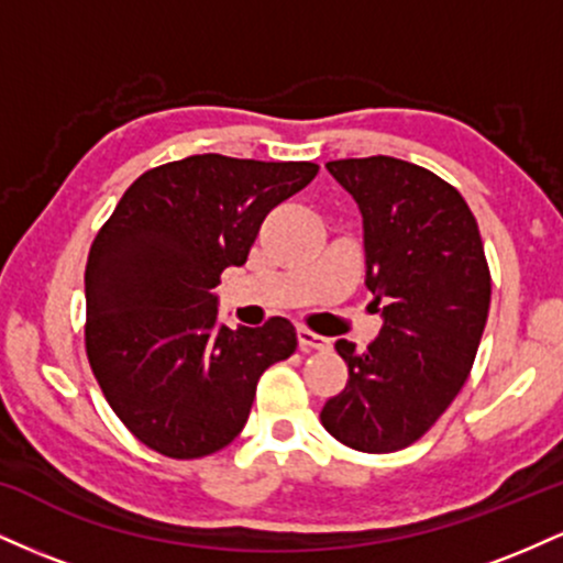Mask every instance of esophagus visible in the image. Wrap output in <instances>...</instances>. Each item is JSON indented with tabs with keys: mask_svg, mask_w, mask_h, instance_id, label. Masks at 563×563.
Instances as JSON below:
<instances>
[{
	"mask_svg": "<svg viewBox=\"0 0 563 563\" xmlns=\"http://www.w3.org/2000/svg\"><path fill=\"white\" fill-rule=\"evenodd\" d=\"M296 339H299L301 352H322V349L331 346V341H328L325 335L307 331V328H299V331H296Z\"/></svg>",
	"mask_w": 563,
	"mask_h": 563,
	"instance_id": "1",
	"label": "esophagus"
}]
</instances>
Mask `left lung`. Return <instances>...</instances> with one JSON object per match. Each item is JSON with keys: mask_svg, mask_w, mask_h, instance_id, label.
I'll list each match as a JSON object with an SVG mask.
<instances>
[{"mask_svg": "<svg viewBox=\"0 0 563 563\" xmlns=\"http://www.w3.org/2000/svg\"><path fill=\"white\" fill-rule=\"evenodd\" d=\"M325 166L363 214L365 286L384 325L365 352L335 341L349 380L320 421L352 450H402L437 423L474 365L493 294L479 224L423 166L391 156Z\"/></svg>", "mask_w": 563, "mask_h": 563, "instance_id": "obj_1", "label": "left lung"}]
</instances>
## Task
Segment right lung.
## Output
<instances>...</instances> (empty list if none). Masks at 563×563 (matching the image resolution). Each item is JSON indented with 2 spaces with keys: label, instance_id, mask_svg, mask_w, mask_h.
<instances>
[{
  "label": "right lung",
  "instance_id": "1",
  "mask_svg": "<svg viewBox=\"0 0 563 563\" xmlns=\"http://www.w3.org/2000/svg\"><path fill=\"white\" fill-rule=\"evenodd\" d=\"M318 169L219 153L172 161L134 179L97 232L84 273L87 357L108 405L151 450L192 461L228 448L262 373L294 354L286 318L219 325L211 288Z\"/></svg>",
  "mask_w": 563,
  "mask_h": 563
}]
</instances>
